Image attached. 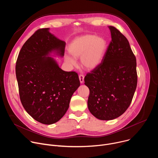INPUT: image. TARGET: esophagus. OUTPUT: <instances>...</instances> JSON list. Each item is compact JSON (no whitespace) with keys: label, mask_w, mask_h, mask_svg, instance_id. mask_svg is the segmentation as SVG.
Here are the masks:
<instances>
[{"label":"esophagus","mask_w":158,"mask_h":158,"mask_svg":"<svg viewBox=\"0 0 158 158\" xmlns=\"http://www.w3.org/2000/svg\"><path fill=\"white\" fill-rule=\"evenodd\" d=\"M79 81L81 83H83L84 82V76L83 74H80L79 76Z\"/></svg>","instance_id":"34e87169"}]
</instances>
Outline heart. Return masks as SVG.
Masks as SVG:
<instances>
[{"label": "heart", "instance_id": "heart-1", "mask_svg": "<svg viewBox=\"0 0 158 158\" xmlns=\"http://www.w3.org/2000/svg\"><path fill=\"white\" fill-rule=\"evenodd\" d=\"M106 40L95 35L89 34L75 39L69 48L70 54L75 58L81 57L84 68L91 70L101 63L106 49ZM66 62L71 66H76V60L70 56H65Z\"/></svg>", "mask_w": 158, "mask_h": 158}]
</instances>
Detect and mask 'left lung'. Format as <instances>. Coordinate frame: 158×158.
<instances>
[{"label": "left lung", "mask_w": 158, "mask_h": 158, "mask_svg": "<svg viewBox=\"0 0 158 158\" xmlns=\"http://www.w3.org/2000/svg\"><path fill=\"white\" fill-rule=\"evenodd\" d=\"M112 40L99 65L84 77L89 89V111L101 120L121 116L130 106L136 91V59L126 37L109 27Z\"/></svg>", "instance_id": "obj_1"}]
</instances>
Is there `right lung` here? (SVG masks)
Masks as SVG:
<instances>
[{"instance_id": "right-lung-1", "label": "right lung", "mask_w": 158, "mask_h": 158, "mask_svg": "<svg viewBox=\"0 0 158 158\" xmlns=\"http://www.w3.org/2000/svg\"><path fill=\"white\" fill-rule=\"evenodd\" d=\"M49 29H40L27 39L15 65L21 103L31 116L44 124L64 116L80 85L77 73L62 71L52 58L46 57L54 51L63 56L65 46Z\"/></svg>"}]
</instances>
